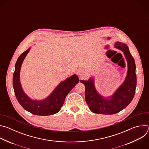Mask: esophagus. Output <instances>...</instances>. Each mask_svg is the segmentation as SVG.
Wrapping results in <instances>:
<instances>
[{"mask_svg":"<svg viewBox=\"0 0 149 149\" xmlns=\"http://www.w3.org/2000/svg\"><path fill=\"white\" fill-rule=\"evenodd\" d=\"M79 76L82 77V76H84L85 75V72L83 71V70H80L79 71Z\"/></svg>","mask_w":149,"mask_h":149,"instance_id":"1","label":"esophagus"}]
</instances>
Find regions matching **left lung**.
<instances>
[{
    "label": "left lung",
    "instance_id": "8db88e82",
    "mask_svg": "<svg viewBox=\"0 0 149 149\" xmlns=\"http://www.w3.org/2000/svg\"><path fill=\"white\" fill-rule=\"evenodd\" d=\"M114 47L121 51L127 63V71L123 82L109 97L101 95L96 90L94 78L81 80L86 87L85 99L90 110L100 114H114L124 109L132 101L136 88L137 78L135 61L129 47L120 42H116Z\"/></svg>",
    "mask_w": 149,
    "mask_h": 149
}]
</instances>
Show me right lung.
<instances>
[{
	"label": "right lung",
	"instance_id": "right-lung-1",
	"mask_svg": "<svg viewBox=\"0 0 149 149\" xmlns=\"http://www.w3.org/2000/svg\"><path fill=\"white\" fill-rule=\"evenodd\" d=\"M31 47L21 54L15 64L13 75V87L16 97L27 111L37 116H49L59 112L64 103L68 94L79 82V78L74 74L61 81L52 93L42 100H34L29 97L24 91L20 81V72L24 60L31 50Z\"/></svg>",
	"mask_w": 149,
	"mask_h": 149
}]
</instances>
